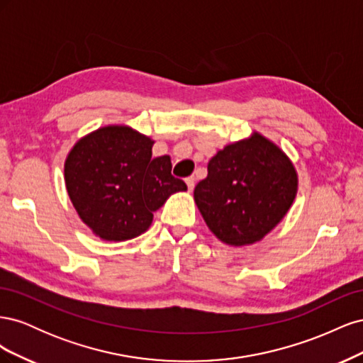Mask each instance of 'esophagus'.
<instances>
[{
	"instance_id": "1",
	"label": "esophagus",
	"mask_w": 363,
	"mask_h": 363,
	"mask_svg": "<svg viewBox=\"0 0 363 363\" xmlns=\"http://www.w3.org/2000/svg\"><path fill=\"white\" fill-rule=\"evenodd\" d=\"M186 184H188L189 192H192L194 186H195V177H188V179H186Z\"/></svg>"
}]
</instances>
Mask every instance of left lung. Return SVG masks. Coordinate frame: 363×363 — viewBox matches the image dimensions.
<instances>
[{"mask_svg":"<svg viewBox=\"0 0 363 363\" xmlns=\"http://www.w3.org/2000/svg\"><path fill=\"white\" fill-rule=\"evenodd\" d=\"M298 174L276 142L259 131L225 145L207 163L194 201L208 230L232 247L252 245L286 216Z\"/></svg>","mask_w":363,"mask_h":363,"instance_id":"left-lung-1","label":"left lung"}]
</instances>
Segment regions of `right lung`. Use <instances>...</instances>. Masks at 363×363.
I'll list each match as a JSON object with an SVG mask.
<instances>
[{
  "instance_id": "right-lung-1",
  "label": "right lung",
  "mask_w": 363,
  "mask_h": 363,
  "mask_svg": "<svg viewBox=\"0 0 363 363\" xmlns=\"http://www.w3.org/2000/svg\"><path fill=\"white\" fill-rule=\"evenodd\" d=\"M155 139L125 124H108L75 142L65 159V186L82 221L108 242L145 233L152 213L184 192L171 157L152 159Z\"/></svg>"
}]
</instances>
